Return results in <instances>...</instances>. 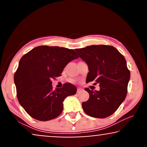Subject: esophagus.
<instances>
[{
	"label": "esophagus",
	"mask_w": 147,
	"mask_h": 147,
	"mask_svg": "<svg viewBox=\"0 0 147 147\" xmlns=\"http://www.w3.org/2000/svg\"><path fill=\"white\" fill-rule=\"evenodd\" d=\"M82 91V89H81V88H78L77 89V93H80V91Z\"/></svg>",
	"instance_id": "34e87169"
}]
</instances>
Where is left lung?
Here are the masks:
<instances>
[{"label":"left lung","instance_id":"8db88e82","mask_svg":"<svg viewBox=\"0 0 147 147\" xmlns=\"http://www.w3.org/2000/svg\"><path fill=\"white\" fill-rule=\"evenodd\" d=\"M76 51L89 67L86 82L95 81L100 86L99 91L84 89L89 98L82 102V109L89 116L107 118L118 109L127 96L130 71L125 57L114 47L104 45Z\"/></svg>","mask_w":147,"mask_h":147}]
</instances>
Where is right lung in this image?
I'll use <instances>...</instances> for the list:
<instances>
[{"label": "right lung", "instance_id": "right-lung-1", "mask_svg": "<svg viewBox=\"0 0 147 147\" xmlns=\"http://www.w3.org/2000/svg\"><path fill=\"white\" fill-rule=\"evenodd\" d=\"M78 57L73 49L38 46L20 58L13 79L19 103L31 117L47 121L61 114L64 100L76 94L77 88L65 83L53 90L51 80Z\"/></svg>", "mask_w": 147, "mask_h": 147}]
</instances>
